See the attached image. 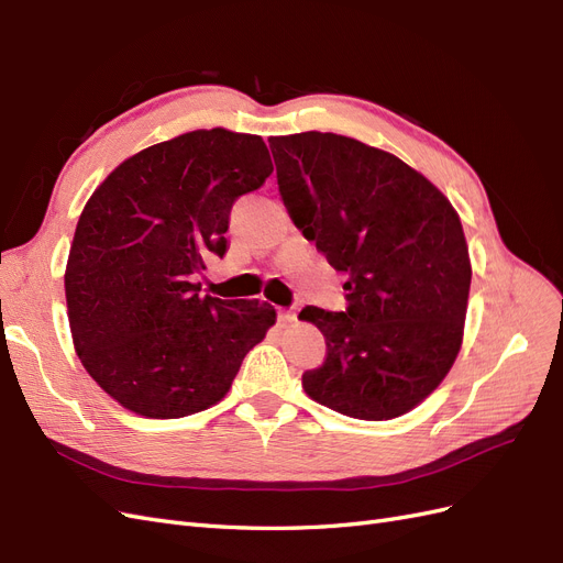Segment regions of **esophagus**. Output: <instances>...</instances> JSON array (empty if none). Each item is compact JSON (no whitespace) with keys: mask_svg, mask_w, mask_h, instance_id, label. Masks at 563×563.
<instances>
[{"mask_svg":"<svg viewBox=\"0 0 563 563\" xmlns=\"http://www.w3.org/2000/svg\"><path fill=\"white\" fill-rule=\"evenodd\" d=\"M279 321H282V323L296 321V312H294V310H279Z\"/></svg>","mask_w":563,"mask_h":563,"instance_id":"obj_1","label":"esophagus"}]
</instances>
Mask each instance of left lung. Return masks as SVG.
<instances>
[{"label": "left lung", "instance_id": "left-lung-1", "mask_svg": "<svg viewBox=\"0 0 563 563\" xmlns=\"http://www.w3.org/2000/svg\"><path fill=\"white\" fill-rule=\"evenodd\" d=\"M269 150L296 228L350 275L345 312H300L327 338L305 391L360 420L408 413L463 345L472 265L455 209L416 168L347 135H275Z\"/></svg>", "mask_w": 563, "mask_h": 563}]
</instances>
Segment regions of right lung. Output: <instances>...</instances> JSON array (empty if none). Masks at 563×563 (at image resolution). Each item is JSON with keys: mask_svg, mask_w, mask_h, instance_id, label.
<instances>
[{"mask_svg": "<svg viewBox=\"0 0 563 563\" xmlns=\"http://www.w3.org/2000/svg\"><path fill=\"white\" fill-rule=\"evenodd\" d=\"M272 174L261 135L199 129L141 150L96 187L65 267L73 343L129 411L183 418L228 395L277 321L272 305L201 296L232 203Z\"/></svg>", "mask_w": 563, "mask_h": 563, "instance_id": "1", "label": "right lung"}]
</instances>
